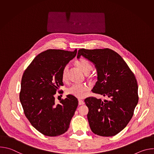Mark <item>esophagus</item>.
Instances as JSON below:
<instances>
[{"mask_svg":"<svg viewBox=\"0 0 154 154\" xmlns=\"http://www.w3.org/2000/svg\"><path fill=\"white\" fill-rule=\"evenodd\" d=\"M79 105H83V104H85V102L82 99H79Z\"/></svg>","mask_w":154,"mask_h":154,"instance_id":"1","label":"esophagus"}]
</instances>
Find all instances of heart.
<instances>
[{
  "instance_id": "obj_1",
  "label": "heart",
  "mask_w": 154,
  "mask_h": 154,
  "mask_svg": "<svg viewBox=\"0 0 154 154\" xmlns=\"http://www.w3.org/2000/svg\"><path fill=\"white\" fill-rule=\"evenodd\" d=\"M75 64L77 67H78L85 74L89 73L93 69L91 63L86 60H80L77 61L75 63ZM68 71V66H66L63 68L62 71V79L63 81H65L67 79ZM86 90H87V87L85 85L74 84L68 89V93L75 97L81 98L84 96Z\"/></svg>"
}]
</instances>
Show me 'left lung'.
<instances>
[{
  "label": "left lung",
  "instance_id": "1",
  "mask_svg": "<svg viewBox=\"0 0 154 154\" xmlns=\"http://www.w3.org/2000/svg\"><path fill=\"white\" fill-rule=\"evenodd\" d=\"M95 66L97 81L92 91L106 96L108 100L88 97L85 102L93 132L102 137L115 136L128 124L138 102L137 79L123 58L109 49L79 50Z\"/></svg>",
  "mask_w": 154,
  "mask_h": 154
}]
</instances>
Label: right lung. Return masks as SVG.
Instances as JSON below:
<instances>
[{
	"label": "right lung",
	"mask_w": 154,
	"mask_h": 154,
	"mask_svg": "<svg viewBox=\"0 0 154 154\" xmlns=\"http://www.w3.org/2000/svg\"><path fill=\"white\" fill-rule=\"evenodd\" d=\"M77 54L49 49L40 53L24 71L19 99L26 116L42 134L57 137L68 130L78 106L77 99L71 94L57 104L54 95L63 85L62 71Z\"/></svg>",
	"instance_id": "1"
}]
</instances>
